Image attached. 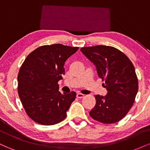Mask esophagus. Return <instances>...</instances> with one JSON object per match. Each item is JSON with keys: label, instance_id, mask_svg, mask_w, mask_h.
I'll use <instances>...</instances> for the list:
<instances>
[{"label": "esophagus", "instance_id": "34e87169", "mask_svg": "<svg viewBox=\"0 0 150 150\" xmlns=\"http://www.w3.org/2000/svg\"><path fill=\"white\" fill-rule=\"evenodd\" d=\"M84 96H85V95H84L83 94H81V93H77V97L79 98V99L83 98Z\"/></svg>", "mask_w": 150, "mask_h": 150}]
</instances>
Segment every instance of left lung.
<instances>
[{"label":"left lung","mask_w":150,"mask_h":150,"mask_svg":"<svg viewBox=\"0 0 150 150\" xmlns=\"http://www.w3.org/2000/svg\"><path fill=\"white\" fill-rule=\"evenodd\" d=\"M80 51L97 68L107 90L105 97L95 95L96 104L89 115L93 119L111 124L119 121L133 105L138 90L135 68L123 52L108 46L81 48Z\"/></svg>","instance_id":"8db88e82"}]
</instances>
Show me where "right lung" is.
Masks as SVG:
<instances>
[{"instance_id": "obj_1", "label": "right lung", "mask_w": 150, "mask_h": 150, "mask_svg": "<svg viewBox=\"0 0 150 150\" xmlns=\"http://www.w3.org/2000/svg\"><path fill=\"white\" fill-rule=\"evenodd\" d=\"M78 47L61 44L39 46L27 56L19 70L18 95L32 120L42 125L60 123L76 93L59 92L58 81L65 75V62Z\"/></svg>"}]
</instances>
